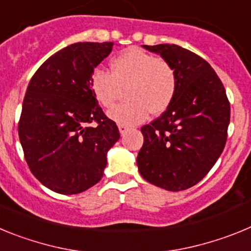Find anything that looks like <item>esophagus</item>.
Masks as SVG:
<instances>
[{"mask_svg": "<svg viewBox=\"0 0 251 251\" xmlns=\"http://www.w3.org/2000/svg\"><path fill=\"white\" fill-rule=\"evenodd\" d=\"M118 128H119V132H121V134H122V136H123L124 133L127 132L128 129H129V127H128V126H124V124H119V126H118Z\"/></svg>", "mask_w": 251, "mask_h": 251, "instance_id": "1", "label": "esophagus"}]
</instances>
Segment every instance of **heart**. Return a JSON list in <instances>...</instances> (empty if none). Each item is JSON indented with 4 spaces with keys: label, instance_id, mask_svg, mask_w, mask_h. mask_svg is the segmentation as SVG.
<instances>
[{
    "label": "heart",
    "instance_id": "1",
    "mask_svg": "<svg viewBox=\"0 0 251 251\" xmlns=\"http://www.w3.org/2000/svg\"><path fill=\"white\" fill-rule=\"evenodd\" d=\"M110 69L112 73L95 69L90 76V89L101 106L112 108L127 88L129 100L108 113L117 123L133 126L145 121L150 112L161 114L176 97V69L163 57L130 48L112 60Z\"/></svg>",
    "mask_w": 251,
    "mask_h": 251
}]
</instances>
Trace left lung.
I'll use <instances>...</instances> for the list:
<instances>
[{
    "label": "left lung",
    "mask_w": 251,
    "mask_h": 251,
    "mask_svg": "<svg viewBox=\"0 0 251 251\" xmlns=\"http://www.w3.org/2000/svg\"><path fill=\"white\" fill-rule=\"evenodd\" d=\"M143 46L175 66L178 85L161 117L141 128L145 141L137 165L152 185L182 191L200 182L223 153L230 101L205 59L175 44Z\"/></svg>",
    "instance_id": "8db88e82"
}]
</instances>
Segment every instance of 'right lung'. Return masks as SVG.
<instances>
[{"label": "right lung", "mask_w": 251, "mask_h": 251, "mask_svg": "<svg viewBox=\"0 0 251 251\" xmlns=\"http://www.w3.org/2000/svg\"><path fill=\"white\" fill-rule=\"evenodd\" d=\"M113 43H76L51 55L31 77L19 137L35 177L57 194L74 195L98 183L106 152L119 139L90 89L94 69Z\"/></svg>", "instance_id": "1"}]
</instances>
